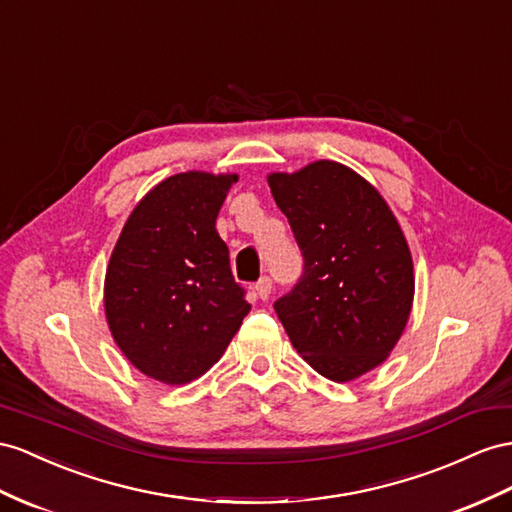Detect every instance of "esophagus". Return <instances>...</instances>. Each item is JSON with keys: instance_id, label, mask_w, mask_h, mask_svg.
Listing matches in <instances>:
<instances>
[{"instance_id": "obj_1", "label": "esophagus", "mask_w": 512, "mask_h": 512, "mask_svg": "<svg viewBox=\"0 0 512 512\" xmlns=\"http://www.w3.org/2000/svg\"><path fill=\"white\" fill-rule=\"evenodd\" d=\"M255 292H257V296H259L261 300H268L270 294H272V281H270L268 277H261V279L257 281V285H255Z\"/></svg>"}]
</instances>
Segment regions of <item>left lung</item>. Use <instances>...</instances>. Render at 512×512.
<instances>
[{
	"label": "left lung",
	"instance_id": "left-lung-1",
	"mask_svg": "<svg viewBox=\"0 0 512 512\" xmlns=\"http://www.w3.org/2000/svg\"><path fill=\"white\" fill-rule=\"evenodd\" d=\"M268 186L305 257L303 279L274 309L313 370L355 381L387 361L413 309L400 222L368 179L333 160L270 173Z\"/></svg>",
	"mask_w": 512,
	"mask_h": 512
}]
</instances>
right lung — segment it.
<instances>
[{"label":"right lung","mask_w":512,"mask_h":512,"mask_svg":"<svg viewBox=\"0 0 512 512\" xmlns=\"http://www.w3.org/2000/svg\"><path fill=\"white\" fill-rule=\"evenodd\" d=\"M235 173L188 170L142 196L106 270L116 346L144 376L186 385L225 355L251 305L233 281L216 218Z\"/></svg>","instance_id":"1"}]
</instances>
